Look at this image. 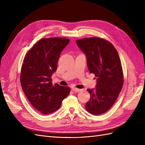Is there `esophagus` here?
Segmentation results:
<instances>
[{"mask_svg": "<svg viewBox=\"0 0 145 145\" xmlns=\"http://www.w3.org/2000/svg\"><path fill=\"white\" fill-rule=\"evenodd\" d=\"M72 90L73 91H74V92H79V91H80L82 89L77 88H72Z\"/></svg>", "mask_w": 145, "mask_h": 145, "instance_id": "obj_1", "label": "esophagus"}]
</instances>
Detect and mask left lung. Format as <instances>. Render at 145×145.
Here are the masks:
<instances>
[{
  "label": "left lung",
  "mask_w": 145,
  "mask_h": 145,
  "mask_svg": "<svg viewBox=\"0 0 145 145\" xmlns=\"http://www.w3.org/2000/svg\"><path fill=\"white\" fill-rule=\"evenodd\" d=\"M86 56L90 73L97 77L95 89H88L90 99L86 110L93 115H100L110 109L116 101L123 85V73L118 52L105 39L97 37L76 40Z\"/></svg>",
  "instance_id": "8db88e82"
}]
</instances>
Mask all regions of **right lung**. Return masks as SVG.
<instances>
[{
    "instance_id": "1",
    "label": "right lung",
    "mask_w": 145,
    "mask_h": 145,
    "mask_svg": "<svg viewBox=\"0 0 145 145\" xmlns=\"http://www.w3.org/2000/svg\"><path fill=\"white\" fill-rule=\"evenodd\" d=\"M69 42L62 37L43 38L27 52L22 65L20 83L33 106L43 114L60 107L70 88L52 84L51 76L57 68L61 52Z\"/></svg>"
}]
</instances>
